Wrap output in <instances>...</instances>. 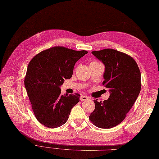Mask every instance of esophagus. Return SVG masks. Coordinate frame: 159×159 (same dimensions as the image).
<instances>
[{
  "label": "esophagus",
  "instance_id": "obj_1",
  "mask_svg": "<svg viewBox=\"0 0 159 159\" xmlns=\"http://www.w3.org/2000/svg\"><path fill=\"white\" fill-rule=\"evenodd\" d=\"M89 97L88 96H84V95H81V97H80V100L81 101H85L89 99Z\"/></svg>",
  "mask_w": 159,
  "mask_h": 159
}]
</instances>
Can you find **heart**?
<instances>
[{
    "label": "heart",
    "instance_id": "heart-1",
    "mask_svg": "<svg viewBox=\"0 0 159 159\" xmlns=\"http://www.w3.org/2000/svg\"><path fill=\"white\" fill-rule=\"evenodd\" d=\"M91 63H92V64H93V63H94V64H97V63H100L96 62V61H93V62H92ZM91 63H90V64H91Z\"/></svg>",
    "mask_w": 159,
    "mask_h": 159
}]
</instances>
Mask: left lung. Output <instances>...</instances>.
<instances>
[{
    "label": "left lung",
    "instance_id": "8db88e82",
    "mask_svg": "<svg viewBox=\"0 0 159 159\" xmlns=\"http://www.w3.org/2000/svg\"><path fill=\"white\" fill-rule=\"evenodd\" d=\"M92 54L105 65L103 85L110 96L103 102L94 100L95 109L89 118L96 127L109 129L122 122L137 99L141 74L134 59L124 53L108 48Z\"/></svg>",
    "mask_w": 159,
    "mask_h": 159
}]
</instances>
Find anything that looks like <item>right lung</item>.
Wrapping results in <instances>:
<instances>
[{"instance_id": "obj_1", "label": "right lung", "mask_w": 159, "mask_h": 159, "mask_svg": "<svg viewBox=\"0 0 159 159\" xmlns=\"http://www.w3.org/2000/svg\"><path fill=\"white\" fill-rule=\"evenodd\" d=\"M87 53L55 47L42 51L29 63L25 85L35 116L41 124L56 128L69 119L80 95H61L60 87L72 77L75 63Z\"/></svg>"}]
</instances>
